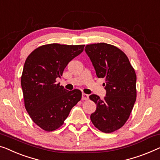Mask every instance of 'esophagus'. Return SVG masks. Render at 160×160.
<instances>
[{"label":"esophagus","instance_id":"obj_1","mask_svg":"<svg viewBox=\"0 0 160 160\" xmlns=\"http://www.w3.org/2000/svg\"><path fill=\"white\" fill-rule=\"evenodd\" d=\"M82 99H83V100H87V99H89V95H88V94H87L83 93V94H82Z\"/></svg>","mask_w":160,"mask_h":160}]
</instances>
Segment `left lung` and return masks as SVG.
I'll return each instance as SVG.
<instances>
[{
    "instance_id": "8db88e82",
    "label": "left lung",
    "mask_w": 160,
    "mask_h": 160,
    "mask_svg": "<svg viewBox=\"0 0 160 160\" xmlns=\"http://www.w3.org/2000/svg\"><path fill=\"white\" fill-rule=\"evenodd\" d=\"M85 52L91 60L98 78H105L106 96L96 94L89 99L97 109L90 118L94 126L104 133L121 128L128 119L136 98V75L126 55L107 43L87 45Z\"/></svg>"
}]
</instances>
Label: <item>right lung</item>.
Instances as JSON below:
<instances>
[{"mask_svg": "<svg viewBox=\"0 0 160 160\" xmlns=\"http://www.w3.org/2000/svg\"><path fill=\"white\" fill-rule=\"evenodd\" d=\"M84 48L83 45L48 44L34 50L25 61L21 78L25 108L43 130L52 131L61 127L82 98L80 90L68 91L55 84V80Z\"/></svg>", "mask_w": 160, "mask_h": 160, "instance_id": "add662e5", "label": "right lung"}]
</instances>
